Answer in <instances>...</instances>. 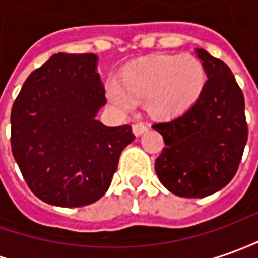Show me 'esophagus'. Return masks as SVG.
<instances>
[{
  "label": "esophagus",
  "mask_w": 258,
  "mask_h": 258,
  "mask_svg": "<svg viewBox=\"0 0 258 258\" xmlns=\"http://www.w3.org/2000/svg\"><path fill=\"white\" fill-rule=\"evenodd\" d=\"M147 130H148V125L144 124V122H136V124H133V133H134L137 137L144 134Z\"/></svg>",
  "instance_id": "esophagus-1"
}]
</instances>
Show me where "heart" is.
Instances as JSON below:
<instances>
[{"mask_svg":"<svg viewBox=\"0 0 258 258\" xmlns=\"http://www.w3.org/2000/svg\"><path fill=\"white\" fill-rule=\"evenodd\" d=\"M205 85L206 70L196 56H158L127 66L118 83L107 85V97L121 111H130L134 100H144L148 114L171 118L194 106Z\"/></svg>","mask_w":258,"mask_h":258,"instance_id":"obj_1","label":"heart"}]
</instances>
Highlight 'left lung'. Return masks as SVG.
Returning a JSON list of instances; mask_svg holds the SVG:
<instances>
[{"instance_id": "8db88e82", "label": "left lung", "mask_w": 258, "mask_h": 258, "mask_svg": "<svg viewBox=\"0 0 258 258\" xmlns=\"http://www.w3.org/2000/svg\"><path fill=\"white\" fill-rule=\"evenodd\" d=\"M206 70L201 97L186 113L155 122L165 147L155 172L169 192L182 198H205L233 179L248 137L244 96L225 62L196 49Z\"/></svg>"}]
</instances>
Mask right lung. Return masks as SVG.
I'll list each match as a JSON object with an SVG mask.
<instances>
[{"mask_svg": "<svg viewBox=\"0 0 258 258\" xmlns=\"http://www.w3.org/2000/svg\"><path fill=\"white\" fill-rule=\"evenodd\" d=\"M93 53H57L28 76L11 110V148L41 201L79 208L99 201L136 136L96 120L106 104Z\"/></svg>", "mask_w": 258, "mask_h": 258, "instance_id": "right-lung-1", "label": "right lung"}]
</instances>
